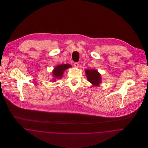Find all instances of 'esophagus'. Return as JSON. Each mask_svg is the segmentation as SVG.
Instances as JSON below:
<instances>
[{
  "mask_svg": "<svg viewBox=\"0 0 148 148\" xmlns=\"http://www.w3.org/2000/svg\"><path fill=\"white\" fill-rule=\"evenodd\" d=\"M74 66H75V68H77L78 66H79V64H78V63H74Z\"/></svg>",
  "mask_w": 148,
  "mask_h": 148,
  "instance_id": "obj_1",
  "label": "esophagus"
}]
</instances>
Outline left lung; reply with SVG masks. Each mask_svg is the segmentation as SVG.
Segmentation results:
<instances>
[{
	"label": "left lung",
	"instance_id": "1",
	"mask_svg": "<svg viewBox=\"0 0 148 148\" xmlns=\"http://www.w3.org/2000/svg\"><path fill=\"white\" fill-rule=\"evenodd\" d=\"M85 71L88 80L93 85L99 86L101 83V75L98 71L95 69H88Z\"/></svg>",
	"mask_w": 148,
	"mask_h": 148
}]
</instances>
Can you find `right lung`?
Returning <instances> with one entry per match:
<instances>
[{
  "label": "right lung",
  "instance_id": "add662e5",
  "mask_svg": "<svg viewBox=\"0 0 148 148\" xmlns=\"http://www.w3.org/2000/svg\"><path fill=\"white\" fill-rule=\"evenodd\" d=\"M71 65L70 64H62L58 65L54 68V69L53 71V75L54 77L53 80H56V79H60L62 77L63 75L64 72L66 69L71 68Z\"/></svg>",
  "mask_w": 148,
  "mask_h": 148
}]
</instances>
